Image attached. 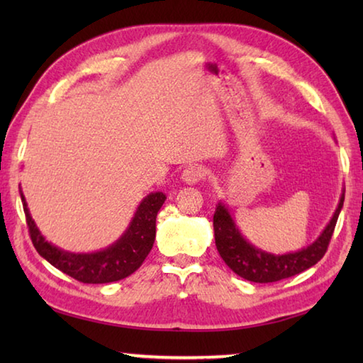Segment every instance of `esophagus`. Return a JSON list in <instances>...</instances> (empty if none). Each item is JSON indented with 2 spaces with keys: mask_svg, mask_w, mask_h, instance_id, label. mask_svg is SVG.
<instances>
[{
  "mask_svg": "<svg viewBox=\"0 0 363 363\" xmlns=\"http://www.w3.org/2000/svg\"><path fill=\"white\" fill-rule=\"evenodd\" d=\"M205 176H206V171L201 167H199V164H194V167H189L182 171V179L187 184L200 182L201 179H205Z\"/></svg>",
  "mask_w": 363,
  "mask_h": 363,
  "instance_id": "esophagus-1",
  "label": "esophagus"
}]
</instances>
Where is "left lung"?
<instances>
[{
  "label": "left lung",
  "mask_w": 363,
  "mask_h": 363,
  "mask_svg": "<svg viewBox=\"0 0 363 363\" xmlns=\"http://www.w3.org/2000/svg\"><path fill=\"white\" fill-rule=\"evenodd\" d=\"M342 203L344 194L341 195L333 218L330 219V223L314 243L296 253L286 255L266 253V251L253 247L238 230L229 210L223 203H218L213 216L216 248L227 266L245 280L255 281V284H270V281L293 277V275L304 272L306 269L314 266L327 253Z\"/></svg>",
  "instance_id": "1"
}]
</instances>
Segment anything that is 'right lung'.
<instances>
[{"instance_id": "right-lung-1", "label": "right lung", "mask_w": 363, "mask_h": 363, "mask_svg": "<svg viewBox=\"0 0 363 363\" xmlns=\"http://www.w3.org/2000/svg\"><path fill=\"white\" fill-rule=\"evenodd\" d=\"M21 199L30 238L40 256L56 269L83 284H110V281L126 279L128 275L136 272L147 255L150 253L155 242L157 214L167 200V195L163 192L147 195L140 201L125 233L110 247L96 253H69L46 242L30 216L26 196L22 192Z\"/></svg>"}]
</instances>
